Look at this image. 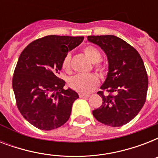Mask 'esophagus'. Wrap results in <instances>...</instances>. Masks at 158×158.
Segmentation results:
<instances>
[{"label": "esophagus", "instance_id": "esophagus-1", "mask_svg": "<svg viewBox=\"0 0 158 158\" xmlns=\"http://www.w3.org/2000/svg\"><path fill=\"white\" fill-rule=\"evenodd\" d=\"M90 96L89 94H79V97L80 98H89V97Z\"/></svg>", "mask_w": 158, "mask_h": 158}]
</instances>
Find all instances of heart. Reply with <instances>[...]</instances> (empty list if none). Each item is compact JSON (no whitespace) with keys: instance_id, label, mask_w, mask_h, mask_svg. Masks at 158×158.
<instances>
[{"instance_id":"1","label":"heart","mask_w":158,"mask_h":158,"mask_svg":"<svg viewBox=\"0 0 158 158\" xmlns=\"http://www.w3.org/2000/svg\"><path fill=\"white\" fill-rule=\"evenodd\" d=\"M84 52L92 62H94V67L97 71L100 73H104L106 71V67L105 64L100 60L102 55L98 48L94 46H87L84 48ZM70 54H66L62 60L61 67L65 71H69L70 69ZM98 83V77L94 74H77L69 79V87L74 91L81 94H89L92 92Z\"/></svg>"}]
</instances>
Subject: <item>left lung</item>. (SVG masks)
Segmentation results:
<instances>
[{
    "instance_id": "8db88e82",
    "label": "left lung",
    "mask_w": 158,
    "mask_h": 158,
    "mask_svg": "<svg viewBox=\"0 0 158 158\" xmlns=\"http://www.w3.org/2000/svg\"><path fill=\"white\" fill-rule=\"evenodd\" d=\"M88 40L98 45L107 56L108 74L102 91L98 92L102 104L93 110L97 120L119 127L138 115L147 97L148 79L139 53L125 41L114 35L88 36ZM104 90L109 94L105 96Z\"/></svg>"
}]
</instances>
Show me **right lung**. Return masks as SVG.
Masks as SVG:
<instances>
[{
  "mask_svg": "<svg viewBox=\"0 0 158 158\" xmlns=\"http://www.w3.org/2000/svg\"><path fill=\"white\" fill-rule=\"evenodd\" d=\"M84 37L48 35L33 41L19 57L12 86L19 112L43 130L60 127L69 120L79 95L59 78L61 61Z\"/></svg>",
  "mask_w": 158,
  "mask_h": 158,
  "instance_id": "add662e5",
  "label": "right lung"
}]
</instances>
